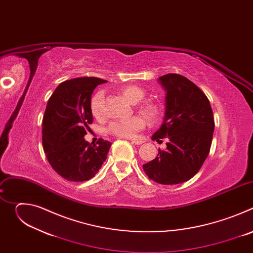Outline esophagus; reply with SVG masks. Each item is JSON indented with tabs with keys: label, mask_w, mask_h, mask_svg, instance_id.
<instances>
[{
	"label": "esophagus",
	"mask_w": 253,
	"mask_h": 253,
	"mask_svg": "<svg viewBox=\"0 0 253 253\" xmlns=\"http://www.w3.org/2000/svg\"><path fill=\"white\" fill-rule=\"evenodd\" d=\"M133 144H135V145H141L142 143H144V141L143 140H141V139H132V140H130Z\"/></svg>",
	"instance_id": "esophagus-1"
}]
</instances>
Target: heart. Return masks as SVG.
Returning a JSON list of instances; mask_svg holds the SVG:
<instances>
[{"label": "heart", "mask_w": 253, "mask_h": 253, "mask_svg": "<svg viewBox=\"0 0 253 253\" xmlns=\"http://www.w3.org/2000/svg\"><path fill=\"white\" fill-rule=\"evenodd\" d=\"M121 94L126 98L130 103L137 104L139 103L144 96L145 92L138 86L128 85L120 89ZM103 101H104V91H97L90 102V110L92 115L95 118H101L103 115ZM140 112L150 121H155L159 116V108L153 103H145L140 106ZM145 126V120L141 116H133L125 120H115L112 121L107 128V131L110 134L121 137V138H134L138 131H140Z\"/></svg>", "instance_id": "b5f03b06"}]
</instances>
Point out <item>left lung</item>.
<instances>
[{"mask_svg": "<svg viewBox=\"0 0 253 253\" xmlns=\"http://www.w3.org/2000/svg\"><path fill=\"white\" fill-rule=\"evenodd\" d=\"M158 82L166 92L165 114L151 139L161 142L167 138V148L159 149L157 157L143 164V169L157 183H183L199 171L209 154L213 112L205 94L187 78L170 73Z\"/></svg>", "mask_w": 253, "mask_h": 253, "instance_id": "1", "label": "left lung"}]
</instances>
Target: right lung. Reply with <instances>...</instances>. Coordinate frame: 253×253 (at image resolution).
<instances>
[{
    "mask_svg": "<svg viewBox=\"0 0 253 253\" xmlns=\"http://www.w3.org/2000/svg\"><path fill=\"white\" fill-rule=\"evenodd\" d=\"M106 80L83 77L61 83L50 97L43 118V148L52 168L69 181L89 180L102 167L111 143H89L84 136L93 121L94 89Z\"/></svg>",
    "mask_w": 253,
    "mask_h": 253,
    "instance_id": "1",
    "label": "right lung"
}]
</instances>
